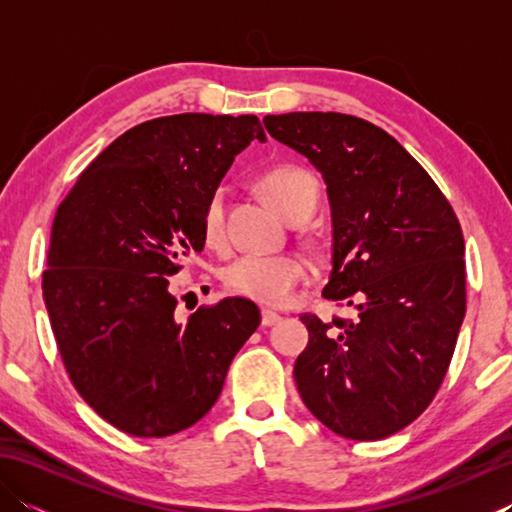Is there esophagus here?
<instances>
[{
  "mask_svg": "<svg viewBox=\"0 0 512 512\" xmlns=\"http://www.w3.org/2000/svg\"><path fill=\"white\" fill-rule=\"evenodd\" d=\"M281 321V317L277 312H273V310H262V325L264 328H270V325H275V323H279Z\"/></svg>",
  "mask_w": 512,
  "mask_h": 512,
  "instance_id": "esophagus-1",
  "label": "esophagus"
}]
</instances>
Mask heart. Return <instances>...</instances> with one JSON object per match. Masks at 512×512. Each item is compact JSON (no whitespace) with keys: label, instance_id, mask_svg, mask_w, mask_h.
Here are the masks:
<instances>
[{"label":"heart","instance_id":"obj_1","mask_svg":"<svg viewBox=\"0 0 512 512\" xmlns=\"http://www.w3.org/2000/svg\"><path fill=\"white\" fill-rule=\"evenodd\" d=\"M259 189L275 211L292 217H310L319 200V184L308 171L299 167H275L259 180ZM226 193L217 189L211 193L202 213V235L206 246L222 248L226 244ZM224 284L235 295L248 297L264 306H284L295 295L299 284L308 277V266L297 255H266L244 253L224 268Z\"/></svg>","mask_w":512,"mask_h":512}]
</instances>
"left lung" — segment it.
Wrapping results in <instances>:
<instances>
[{
    "label": "left lung",
    "mask_w": 512,
    "mask_h": 512,
    "mask_svg": "<svg viewBox=\"0 0 512 512\" xmlns=\"http://www.w3.org/2000/svg\"><path fill=\"white\" fill-rule=\"evenodd\" d=\"M328 187L332 270L323 297L354 319L303 314L301 400L336 436L380 440L429 407L466 312L464 237L438 184L385 129L339 112L266 116Z\"/></svg>",
    "instance_id": "left-lung-1"
}]
</instances>
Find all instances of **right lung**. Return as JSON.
<instances>
[{
	"label": "right lung",
	"mask_w": 512,
	"mask_h": 512,
	"mask_svg": "<svg viewBox=\"0 0 512 512\" xmlns=\"http://www.w3.org/2000/svg\"><path fill=\"white\" fill-rule=\"evenodd\" d=\"M253 114L140 123L96 156L54 215L43 301L72 385L112 427L165 438L209 413L259 308L226 297L176 319L167 277L204 248L202 213Z\"/></svg>",
	"instance_id": "add662e5"
}]
</instances>
